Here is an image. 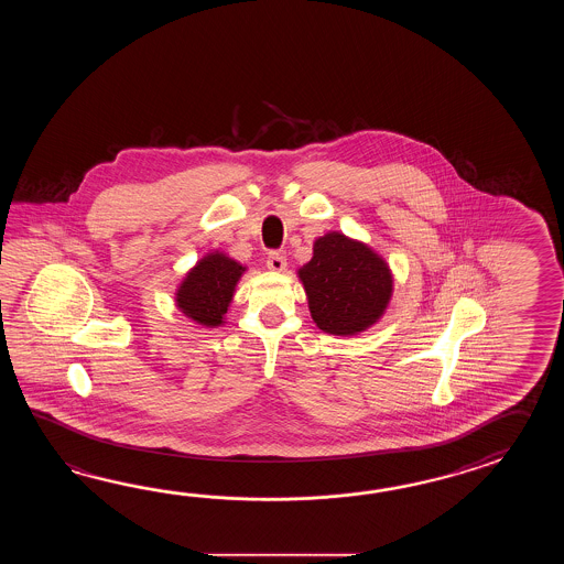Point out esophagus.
<instances>
[{
  "instance_id": "obj_1",
  "label": "esophagus",
  "mask_w": 564,
  "mask_h": 564,
  "mask_svg": "<svg viewBox=\"0 0 564 564\" xmlns=\"http://www.w3.org/2000/svg\"><path fill=\"white\" fill-rule=\"evenodd\" d=\"M265 265L274 272H282V270H286V256H282L280 252H270L265 258Z\"/></svg>"
}]
</instances>
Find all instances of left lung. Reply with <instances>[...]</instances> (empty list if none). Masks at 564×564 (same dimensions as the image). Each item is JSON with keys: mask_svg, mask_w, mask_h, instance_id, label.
<instances>
[{"mask_svg": "<svg viewBox=\"0 0 564 564\" xmlns=\"http://www.w3.org/2000/svg\"><path fill=\"white\" fill-rule=\"evenodd\" d=\"M312 321L328 335H357L383 316L393 292L389 265L360 241L333 231L300 268Z\"/></svg>", "mask_w": 564, "mask_h": 564, "instance_id": "1", "label": "left lung"}]
</instances>
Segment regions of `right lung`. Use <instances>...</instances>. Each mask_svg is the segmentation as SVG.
<instances>
[{
	"label": "right lung",
	"mask_w": 564,
	"mask_h": 564,
	"mask_svg": "<svg viewBox=\"0 0 564 564\" xmlns=\"http://www.w3.org/2000/svg\"><path fill=\"white\" fill-rule=\"evenodd\" d=\"M243 270L224 253L205 256L177 290V306L195 323L219 326Z\"/></svg>",
	"instance_id": "right-lung-1"
}]
</instances>
